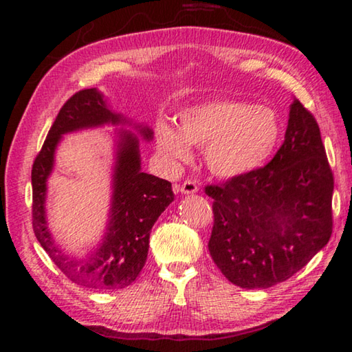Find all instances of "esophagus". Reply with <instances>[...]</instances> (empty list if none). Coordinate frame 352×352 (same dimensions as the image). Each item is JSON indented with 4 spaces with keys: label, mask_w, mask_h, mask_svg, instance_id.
<instances>
[{
    "label": "esophagus",
    "mask_w": 352,
    "mask_h": 352,
    "mask_svg": "<svg viewBox=\"0 0 352 352\" xmlns=\"http://www.w3.org/2000/svg\"><path fill=\"white\" fill-rule=\"evenodd\" d=\"M178 190H180L182 194L189 195V194H195V192H197L199 188H197V184H195V182L186 180L183 184H180V186H178Z\"/></svg>",
    "instance_id": "esophagus-1"
}]
</instances>
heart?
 <instances>
[{"mask_svg":"<svg viewBox=\"0 0 352 352\" xmlns=\"http://www.w3.org/2000/svg\"><path fill=\"white\" fill-rule=\"evenodd\" d=\"M158 152L170 164L186 163L190 146L205 147V164L214 177L236 180L269 163L281 141L275 110L245 100L219 99L178 113V129L158 122Z\"/></svg>","mask_w":352,"mask_h":352,"instance_id":"b5f03b06","label":"heart"}]
</instances>
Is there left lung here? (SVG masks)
<instances>
[{"instance_id":"left-lung-1","label":"left lung","mask_w":352,"mask_h":352,"mask_svg":"<svg viewBox=\"0 0 352 352\" xmlns=\"http://www.w3.org/2000/svg\"><path fill=\"white\" fill-rule=\"evenodd\" d=\"M205 190L214 200L211 258L242 289L285 281L329 242L333 177L318 124L298 99L265 168Z\"/></svg>"}]
</instances>
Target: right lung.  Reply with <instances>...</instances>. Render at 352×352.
<instances>
[{
  "mask_svg": "<svg viewBox=\"0 0 352 352\" xmlns=\"http://www.w3.org/2000/svg\"><path fill=\"white\" fill-rule=\"evenodd\" d=\"M102 125H127L144 141L153 138L146 124L113 111L98 88L76 93L58 111L32 166V225L40 245L68 279L83 287L115 290L127 287L138 278L147 259L152 226L174 201V192L168 180L141 170L137 134L117 129L112 200L103 239L83 255L65 252L47 226V178L54 170L55 151L63 134Z\"/></svg>",
  "mask_w": 352,
  "mask_h": 352,
  "instance_id": "1",
  "label": "right lung"
}]
</instances>
